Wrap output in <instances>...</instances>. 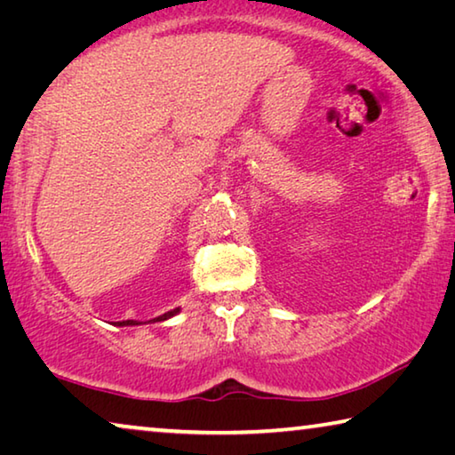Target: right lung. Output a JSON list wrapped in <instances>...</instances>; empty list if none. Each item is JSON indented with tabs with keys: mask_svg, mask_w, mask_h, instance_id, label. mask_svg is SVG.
Returning <instances> with one entry per match:
<instances>
[{
	"mask_svg": "<svg viewBox=\"0 0 455 455\" xmlns=\"http://www.w3.org/2000/svg\"><path fill=\"white\" fill-rule=\"evenodd\" d=\"M179 311H180V309H172V311H168V313H164V315H160V317L152 319V323H158V321H166V319H171V317H174V315L179 313ZM118 325H120V327H132V325H140V323L134 321V319H128V321H118Z\"/></svg>",
	"mask_w": 455,
	"mask_h": 455,
	"instance_id": "obj_1",
	"label": "right lung"
}]
</instances>
